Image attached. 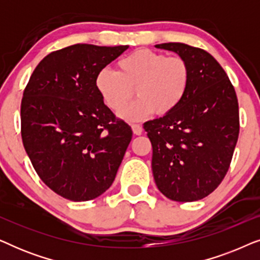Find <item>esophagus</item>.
<instances>
[{
  "instance_id": "34e87169",
  "label": "esophagus",
  "mask_w": 260,
  "mask_h": 260,
  "mask_svg": "<svg viewBox=\"0 0 260 260\" xmlns=\"http://www.w3.org/2000/svg\"><path fill=\"white\" fill-rule=\"evenodd\" d=\"M131 129H133L134 134L137 135V136L138 135H142V133H143V129H142L140 124H133V125H131Z\"/></svg>"
}]
</instances>
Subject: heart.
I'll return each mask as SVG.
<instances>
[{
    "instance_id": "1",
    "label": "heart",
    "mask_w": 260,
    "mask_h": 260,
    "mask_svg": "<svg viewBox=\"0 0 260 260\" xmlns=\"http://www.w3.org/2000/svg\"><path fill=\"white\" fill-rule=\"evenodd\" d=\"M118 72L103 69L95 77V88L112 111H119L133 95L139 99L120 111L123 119L135 122L156 112L174 111L186 97L190 67L181 56H167L150 49H138L119 60Z\"/></svg>"
}]
</instances>
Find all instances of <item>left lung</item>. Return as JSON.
Wrapping results in <instances>:
<instances>
[{
  "label": "left lung",
  "mask_w": 260,
  "mask_h": 260,
  "mask_svg": "<svg viewBox=\"0 0 260 260\" xmlns=\"http://www.w3.org/2000/svg\"><path fill=\"white\" fill-rule=\"evenodd\" d=\"M155 47L175 52L190 67L182 103L143 124L152 145L156 186L170 200H201L218 188L232 161L239 136L236 91L220 63L204 49L181 42Z\"/></svg>",
  "instance_id": "left-lung-1"
}]
</instances>
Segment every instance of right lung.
<instances>
[{"mask_svg":"<svg viewBox=\"0 0 260 260\" xmlns=\"http://www.w3.org/2000/svg\"><path fill=\"white\" fill-rule=\"evenodd\" d=\"M127 48L77 44L49 53L23 91V147L46 186L71 201L109 189L133 138L95 88L99 71Z\"/></svg>","mask_w":260,"mask_h":260,"instance_id":"1","label":"right lung"}]
</instances>
